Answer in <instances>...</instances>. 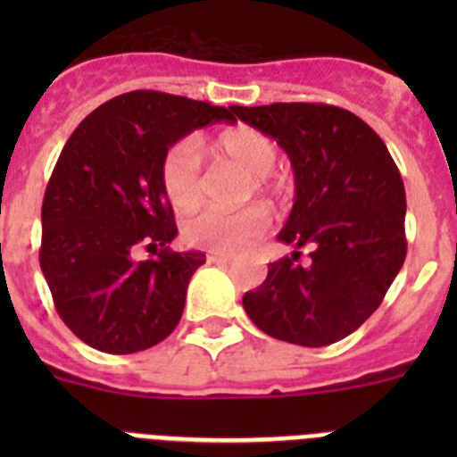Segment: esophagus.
Masks as SVG:
<instances>
[{
  "label": "esophagus",
  "instance_id": "34e87169",
  "mask_svg": "<svg viewBox=\"0 0 457 457\" xmlns=\"http://www.w3.org/2000/svg\"><path fill=\"white\" fill-rule=\"evenodd\" d=\"M208 263H215V265H228L233 261L231 256H224V253H208Z\"/></svg>",
  "mask_w": 457,
  "mask_h": 457
}]
</instances>
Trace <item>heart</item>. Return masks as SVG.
I'll use <instances>...</instances> for the list:
<instances>
[{
	"label": "heart",
	"instance_id": "1",
	"mask_svg": "<svg viewBox=\"0 0 457 457\" xmlns=\"http://www.w3.org/2000/svg\"><path fill=\"white\" fill-rule=\"evenodd\" d=\"M215 153L221 160L237 164L253 176V189L263 196L278 194V185L268 173L277 164V146L265 132L236 125L215 139ZM160 185L173 208L194 210L204 199V160L194 139H180L164 153L160 162ZM270 217L261 205L242 210H201L183 224V236L189 245L217 253H237L247 249L258 236H263Z\"/></svg>",
	"mask_w": 457,
	"mask_h": 457
}]
</instances>
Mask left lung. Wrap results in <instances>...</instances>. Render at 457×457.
<instances>
[{
  "label": "left lung",
  "mask_w": 457,
  "mask_h": 457,
  "mask_svg": "<svg viewBox=\"0 0 457 457\" xmlns=\"http://www.w3.org/2000/svg\"><path fill=\"white\" fill-rule=\"evenodd\" d=\"M277 139L295 173V204L278 240L290 256L242 306L261 332L304 348L353 334L382 304L405 263V185L385 141L353 112L322 103L231 107ZM233 116V119H236ZM312 249L306 266L296 263Z\"/></svg>",
  "instance_id": "obj_1"
}]
</instances>
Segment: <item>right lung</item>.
Returning <instances> with one entry per match:
<instances>
[{
	"label": "right lung",
	"instance_id": "obj_1",
	"mask_svg": "<svg viewBox=\"0 0 457 457\" xmlns=\"http://www.w3.org/2000/svg\"><path fill=\"white\" fill-rule=\"evenodd\" d=\"M217 120H233L231 109L130 91L93 109L66 141L40 210V270L56 313L91 348L139 353L180 322L205 253L169 249L179 228L160 162ZM141 246L154 253L146 262L134 256Z\"/></svg>",
	"mask_w": 457,
	"mask_h": 457
}]
</instances>
